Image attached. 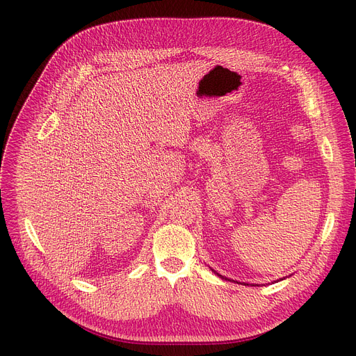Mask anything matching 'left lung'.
Listing matches in <instances>:
<instances>
[{
	"label": "left lung",
	"instance_id": "8db88e82",
	"mask_svg": "<svg viewBox=\"0 0 356 356\" xmlns=\"http://www.w3.org/2000/svg\"><path fill=\"white\" fill-rule=\"evenodd\" d=\"M225 280H227V278H225Z\"/></svg>",
	"mask_w": 356,
	"mask_h": 356
}]
</instances>
